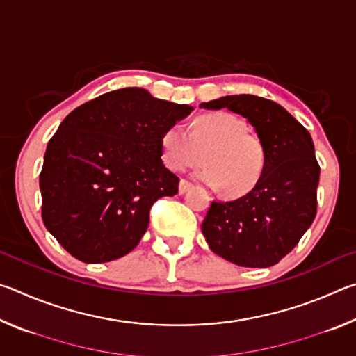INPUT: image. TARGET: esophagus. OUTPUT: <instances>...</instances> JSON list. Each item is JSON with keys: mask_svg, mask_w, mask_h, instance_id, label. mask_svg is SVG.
<instances>
[{"mask_svg": "<svg viewBox=\"0 0 356 356\" xmlns=\"http://www.w3.org/2000/svg\"><path fill=\"white\" fill-rule=\"evenodd\" d=\"M191 186H193L191 182H188V180H186V179H182V180H180V184H179V193H180V195H184V193L186 190H190Z\"/></svg>", "mask_w": 356, "mask_h": 356, "instance_id": "obj_1", "label": "esophagus"}]
</instances>
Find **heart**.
I'll return each mask as SVG.
<instances>
[{"label":"heart","mask_w":356,"mask_h":356,"mask_svg":"<svg viewBox=\"0 0 356 356\" xmlns=\"http://www.w3.org/2000/svg\"><path fill=\"white\" fill-rule=\"evenodd\" d=\"M246 129L245 120L229 111L197 116L190 131L174 124L161 138L163 159L180 171L200 165L204 154L207 166L200 176L226 195H245L257 185L267 161L262 138Z\"/></svg>","instance_id":"obj_1"}]
</instances>
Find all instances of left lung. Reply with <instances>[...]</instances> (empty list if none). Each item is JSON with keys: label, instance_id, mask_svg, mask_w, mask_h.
<instances>
[{"label": "left lung", "instance_id": "obj_1", "mask_svg": "<svg viewBox=\"0 0 356 356\" xmlns=\"http://www.w3.org/2000/svg\"><path fill=\"white\" fill-rule=\"evenodd\" d=\"M201 108L242 114L267 152L254 188L236 201L212 202L201 226L204 237L229 262L272 267L295 248L317 213L321 166L309 131L276 102L257 95H226Z\"/></svg>", "mask_w": 356, "mask_h": 356}]
</instances>
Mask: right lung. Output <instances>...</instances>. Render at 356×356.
<instances>
[{
	"mask_svg": "<svg viewBox=\"0 0 356 356\" xmlns=\"http://www.w3.org/2000/svg\"><path fill=\"white\" fill-rule=\"evenodd\" d=\"M193 111L143 88L106 92L65 118L40 171L42 220L63 248L86 264L135 248L154 202L179 191L163 165L166 129Z\"/></svg>",
	"mask_w": 356,
	"mask_h": 356,
	"instance_id": "add662e5",
	"label": "right lung"
}]
</instances>
